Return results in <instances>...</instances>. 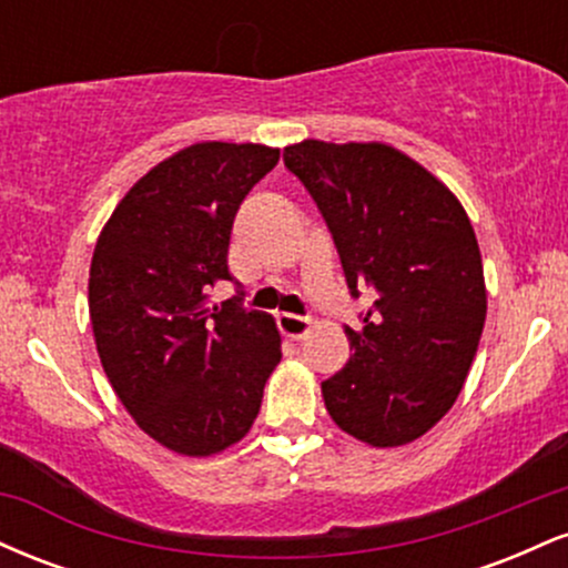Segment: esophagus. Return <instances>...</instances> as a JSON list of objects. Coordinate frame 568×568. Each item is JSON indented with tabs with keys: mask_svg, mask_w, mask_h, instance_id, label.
Here are the masks:
<instances>
[{
	"mask_svg": "<svg viewBox=\"0 0 568 568\" xmlns=\"http://www.w3.org/2000/svg\"><path fill=\"white\" fill-rule=\"evenodd\" d=\"M277 328L288 338H304L310 334V321H306V317L291 315V312H283V315H277Z\"/></svg>",
	"mask_w": 568,
	"mask_h": 568,
	"instance_id": "34e87169",
	"label": "esophagus"
}]
</instances>
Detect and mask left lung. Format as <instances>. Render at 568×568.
Here are the masks:
<instances>
[{
    "label": "left lung",
    "instance_id": "8db88e82",
    "mask_svg": "<svg viewBox=\"0 0 568 568\" xmlns=\"http://www.w3.org/2000/svg\"><path fill=\"white\" fill-rule=\"evenodd\" d=\"M285 168L317 202L352 296L374 304L323 382L331 419L376 448L406 446L454 406L486 323L478 240L462 202L387 143L302 141Z\"/></svg>",
    "mask_w": 568,
    "mask_h": 568
}]
</instances>
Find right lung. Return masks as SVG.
Segmentation results:
<instances>
[{
    "label": "right lung",
    "instance_id": "right-lung-1",
    "mask_svg": "<svg viewBox=\"0 0 568 568\" xmlns=\"http://www.w3.org/2000/svg\"><path fill=\"white\" fill-rule=\"evenodd\" d=\"M280 149L202 141L162 160L114 207L93 251L90 323L116 397L149 438L211 456L243 440L283 357L272 315L240 296L207 302L232 280L240 202Z\"/></svg>",
    "mask_w": 568,
    "mask_h": 568
}]
</instances>
